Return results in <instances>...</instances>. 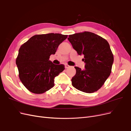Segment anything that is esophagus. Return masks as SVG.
Instances as JSON below:
<instances>
[{"instance_id":"obj_1","label":"esophagus","mask_w":131,"mask_h":131,"mask_svg":"<svg viewBox=\"0 0 131 131\" xmlns=\"http://www.w3.org/2000/svg\"><path fill=\"white\" fill-rule=\"evenodd\" d=\"M65 67L66 69H67V68H69V67H70V66H69L68 64H65Z\"/></svg>"}]
</instances>
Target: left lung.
Returning a JSON list of instances; mask_svg holds the SVG:
<instances>
[{"label":"left lung","instance_id":"left-lung-1","mask_svg":"<svg viewBox=\"0 0 131 131\" xmlns=\"http://www.w3.org/2000/svg\"><path fill=\"white\" fill-rule=\"evenodd\" d=\"M68 40L79 55L83 54L85 69L74 67V88L85 93L97 91L110 76L114 57L108 42L95 33L85 31L70 35Z\"/></svg>","mask_w":131,"mask_h":131}]
</instances>
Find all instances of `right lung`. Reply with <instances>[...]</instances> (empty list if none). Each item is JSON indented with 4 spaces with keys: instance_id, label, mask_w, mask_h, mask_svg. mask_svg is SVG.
<instances>
[{
    "instance_id": "obj_1",
    "label": "right lung",
    "mask_w": 131,
    "mask_h": 131,
    "mask_svg": "<svg viewBox=\"0 0 131 131\" xmlns=\"http://www.w3.org/2000/svg\"><path fill=\"white\" fill-rule=\"evenodd\" d=\"M67 35L48 33L33 36L20 46L16 59L19 77L31 92L41 94L54 85V78L65 70L49 60Z\"/></svg>"
}]
</instances>
